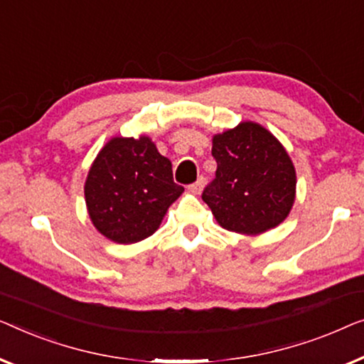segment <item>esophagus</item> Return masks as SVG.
Listing matches in <instances>:
<instances>
[{
    "instance_id": "esophagus-1",
    "label": "esophagus",
    "mask_w": 364,
    "mask_h": 364,
    "mask_svg": "<svg viewBox=\"0 0 364 364\" xmlns=\"http://www.w3.org/2000/svg\"><path fill=\"white\" fill-rule=\"evenodd\" d=\"M204 183H206V180H204V178H203V176H199V178H198V180H196V181H194V183L191 184V186H189V189H191V191H193V193H196V194H199V193H201V191H203V188H204Z\"/></svg>"
}]
</instances>
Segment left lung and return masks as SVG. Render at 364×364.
Segmentation results:
<instances>
[{"label": "left lung", "mask_w": 364, "mask_h": 364, "mask_svg": "<svg viewBox=\"0 0 364 364\" xmlns=\"http://www.w3.org/2000/svg\"><path fill=\"white\" fill-rule=\"evenodd\" d=\"M218 163L203 201L228 231L260 234L279 226L295 201V168L285 148L254 122L213 138Z\"/></svg>", "instance_id": "obj_1"}]
</instances>
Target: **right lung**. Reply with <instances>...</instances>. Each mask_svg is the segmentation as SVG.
I'll return each instance as SVG.
<instances>
[{"label": "right lung", "instance_id": "right-lung-1", "mask_svg": "<svg viewBox=\"0 0 364 364\" xmlns=\"http://www.w3.org/2000/svg\"><path fill=\"white\" fill-rule=\"evenodd\" d=\"M184 188L173 181L171 161L148 136H117L107 143L85 181L89 216L107 239L133 244L160 226Z\"/></svg>", "mask_w": 364, "mask_h": 364}]
</instances>
